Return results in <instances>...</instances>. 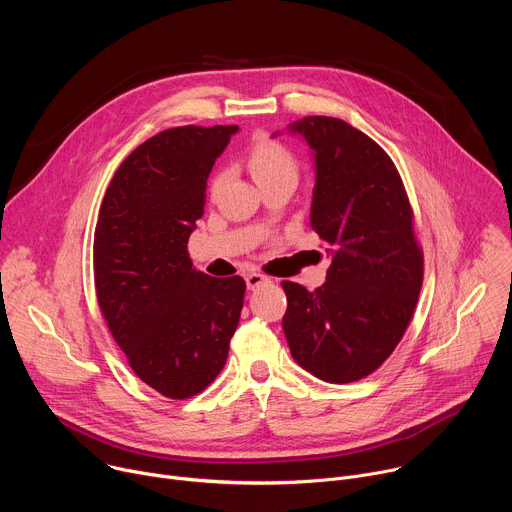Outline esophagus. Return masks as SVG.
<instances>
[{"label":"esophagus","mask_w":512,"mask_h":512,"mask_svg":"<svg viewBox=\"0 0 512 512\" xmlns=\"http://www.w3.org/2000/svg\"><path fill=\"white\" fill-rule=\"evenodd\" d=\"M245 281H247V287L249 289H257V287H261L263 283H269V277H265L263 273H247L245 275Z\"/></svg>","instance_id":"esophagus-1"}]
</instances>
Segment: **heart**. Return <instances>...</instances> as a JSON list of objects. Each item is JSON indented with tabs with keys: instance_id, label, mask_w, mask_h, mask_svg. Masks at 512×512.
<instances>
[{
	"instance_id": "obj_1",
	"label": "heart",
	"mask_w": 512,
	"mask_h": 512,
	"mask_svg": "<svg viewBox=\"0 0 512 512\" xmlns=\"http://www.w3.org/2000/svg\"><path fill=\"white\" fill-rule=\"evenodd\" d=\"M247 166L257 186H265L279 180H294L298 178L296 158L285 145L271 141L267 137L257 139L247 154Z\"/></svg>"
}]
</instances>
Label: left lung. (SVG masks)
<instances>
[{
  "label": "left lung",
  "instance_id": "left-lung-1",
  "mask_svg": "<svg viewBox=\"0 0 512 512\" xmlns=\"http://www.w3.org/2000/svg\"><path fill=\"white\" fill-rule=\"evenodd\" d=\"M285 129L310 148V221L332 263L314 291L283 281V334L314 377L352 383L381 367L411 322L423 281L413 212L397 168L369 135L334 117Z\"/></svg>",
  "mask_w": 512,
  "mask_h": 512
}]
</instances>
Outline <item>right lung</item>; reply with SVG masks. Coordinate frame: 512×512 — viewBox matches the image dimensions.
Returning a JSON list of instances; mask_svg holds the SVG:
<instances>
[{
  "instance_id": "1",
  "label": "right lung",
  "mask_w": 512,
  "mask_h": 512,
  "mask_svg": "<svg viewBox=\"0 0 512 512\" xmlns=\"http://www.w3.org/2000/svg\"><path fill=\"white\" fill-rule=\"evenodd\" d=\"M237 125L174 127L135 148L115 172L95 229V287L135 375L188 399L223 371L239 326L243 277H210L186 245L204 214L206 180Z\"/></svg>"
}]
</instances>
